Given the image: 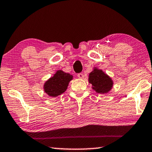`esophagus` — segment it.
Listing matches in <instances>:
<instances>
[{
  "instance_id": "1",
  "label": "esophagus",
  "mask_w": 152,
  "mask_h": 152,
  "mask_svg": "<svg viewBox=\"0 0 152 152\" xmlns=\"http://www.w3.org/2000/svg\"><path fill=\"white\" fill-rule=\"evenodd\" d=\"M77 77L80 79H84V74H83V73H78L77 74Z\"/></svg>"
}]
</instances>
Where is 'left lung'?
I'll list each match as a JSON object with an SVG mask.
<instances>
[{
    "label": "left lung",
    "mask_w": 152,
    "mask_h": 152,
    "mask_svg": "<svg viewBox=\"0 0 152 152\" xmlns=\"http://www.w3.org/2000/svg\"><path fill=\"white\" fill-rule=\"evenodd\" d=\"M88 82L92 84L93 90L100 94L107 93L111 91L113 84L111 78L97 68H95L89 74Z\"/></svg>",
    "instance_id": "1"
}]
</instances>
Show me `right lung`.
<instances>
[{
	"label": "right lung",
	"mask_w": 152,
	"mask_h": 152,
	"mask_svg": "<svg viewBox=\"0 0 152 152\" xmlns=\"http://www.w3.org/2000/svg\"><path fill=\"white\" fill-rule=\"evenodd\" d=\"M71 80V75L62 70H58L53 77L45 82L43 86L44 91L49 96L57 97L65 92Z\"/></svg>",
	"instance_id": "add662e5"
}]
</instances>
